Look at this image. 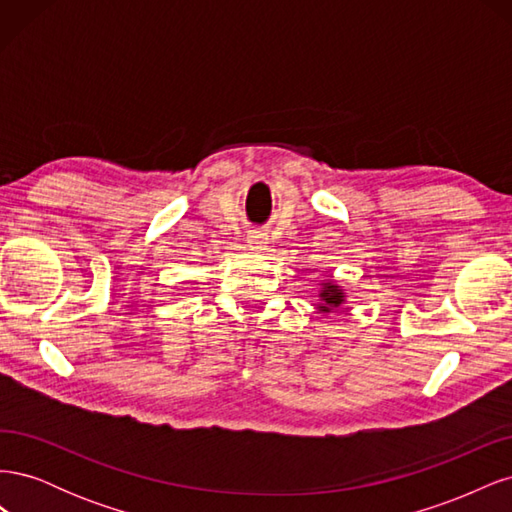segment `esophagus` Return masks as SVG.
<instances>
[{
	"label": "esophagus",
	"instance_id": "34e87169",
	"mask_svg": "<svg viewBox=\"0 0 512 512\" xmlns=\"http://www.w3.org/2000/svg\"><path fill=\"white\" fill-rule=\"evenodd\" d=\"M247 241H250V247H254V250H262V247H267V245H265V243H267L265 237H258V235H256V237H250Z\"/></svg>",
	"mask_w": 512,
	"mask_h": 512
}]
</instances>
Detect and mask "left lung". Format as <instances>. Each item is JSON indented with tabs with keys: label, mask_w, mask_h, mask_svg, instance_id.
Instances as JSON below:
<instances>
[{
	"label": "left lung",
	"mask_w": 512,
	"mask_h": 512,
	"mask_svg": "<svg viewBox=\"0 0 512 512\" xmlns=\"http://www.w3.org/2000/svg\"><path fill=\"white\" fill-rule=\"evenodd\" d=\"M346 301V292L342 290V286H337L333 282H324L322 284V290H320V305L318 309L324 314L333 312V309H337L339 305H342Z\"/></svg>",
	"instance_id": "8db88e82"
}]
</instances>
